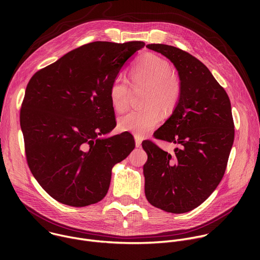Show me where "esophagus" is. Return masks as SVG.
Here are the masks:
<instances>
[{
	"label": "esophagus",
	"instance_id": "esophagus-1",
	"mask_svg": "<svg viewBox=\"0 0 260 260\" xmlns=\"http://www.w3.org/2000/svg\"><path fill=\"white\" fill-rule=\"evenodd\" d=\"M135 142H136V147H141V144H142V140H141V137L140 136H135Z\"/></svg>",
	"mask_w": 260,
	"mask_h": 260
}]
</instances>
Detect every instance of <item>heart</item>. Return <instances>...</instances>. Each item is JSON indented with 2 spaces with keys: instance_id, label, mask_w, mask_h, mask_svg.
Listing matches in <instances>:
<instances>
[{
  "instance_id": "heart-1",
  "label": "heart",
  "mask_w": 260,
  "mask_h": 260,
  "mask_svg": "<svg viewBox=\"0 0 260 260\" xmlns=\"http://www.w3.org/2000/svg\"><path fill=\"white\" fill-rule=\"evenodd\" d=\"M134 85L146 86L144 108L134 109L118 119V127L123 132L145 135L162 120V111H171L179 102L181 82L171 72L170 62L155 54L143 56L129 72ZM129 86L122 77H116L109 87V99L115 111H122L128 104Z\"/></svg>"
}]
</instances>
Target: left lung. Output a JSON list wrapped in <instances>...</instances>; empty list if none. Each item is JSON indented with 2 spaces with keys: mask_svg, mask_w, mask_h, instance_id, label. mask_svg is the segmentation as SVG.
<instances>
[{
  "mask_svg": "<svg viewBox=\"0 0 260 260\" xmlns=\"http://www.w3.org/2000/svg\"><path fill=\"white\" fill-rule=\"evenodd\" d=\"M146 47L174 63L181 95L171 117L154 133L180 147L170 154L151 141L142 143L148 155L145 194L158 209L186 213L211 196L225 173L235 139L231 101L209 69L188 52L166 44Z\"/></svg>",
  "mask_w": 260,
  "mask_h": 260,
  "instance_id": "left-lung-1",
  "label": "left lung"
}]
</instances>
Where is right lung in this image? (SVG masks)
Listing matches in <instances>:
<instances>
[{
	"label": "right lung",
	"mask_w": 260,
	"mask_h": 260,
	"mask_svg": "<svg viewBox=\"0 0 260 260\" xmlns=\"http://www.w3.org/2000/svg\"><path fill=\"white\" fill-rule=\"evenodd\" d=\"M144 42L96 41L74 49L30 78L20 110L28 168L57 202L85 207L108 192L112 168L134 150L116 126L109 87Z\"/></svg>",
	"instance_id": "1"
}]
</instances>
